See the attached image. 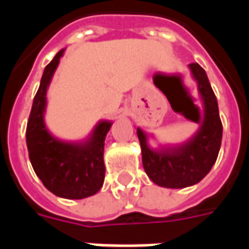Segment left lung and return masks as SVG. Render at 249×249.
I'll return each instance as SVG.
<instances>
[{
	"instance_id": "left-lung-1",
	"label": "left lung",
	"mask_w": 249,
	"mask_h": 249,
	"mask_svg": "<svg viewBox=\"0 0 249 249\" xmlns=\"http://www.w3.org/2000/svg\"><path fill=\"white\" fill-rule=\"evenodd\" d=\"M204 103L205 119L196 136L178 148L161 152L149 149L146 136L137 128L142 153V167L152 181L160 187L185 188L203 180L216 161L221 145L223 125L219 107L207 73L198 64L189 65Z\"/></svg>"
}]
</instances>
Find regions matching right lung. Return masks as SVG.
<instances>
[{
	"mask_svg": "<svg viewBox=\"0 0 249 249\" xmlns=\"http://www.w3.org/2000/svg\"><path fill=\"white\" fill-rule=\"evenodd\" d=\"M62 54L64 51L58 52L44 71L28 120L26 144L32 167L46 189L64 198H84L97 193L103 187L104 141L112 124L109 121L98 123L85 144L62 142L46 130V90Z\"/></svg>",
	"mask_w": 249,
	"mask_h": 249,
	"instance_id": "right-lung-1",
	"label": "right lung"
}]
</instances>
